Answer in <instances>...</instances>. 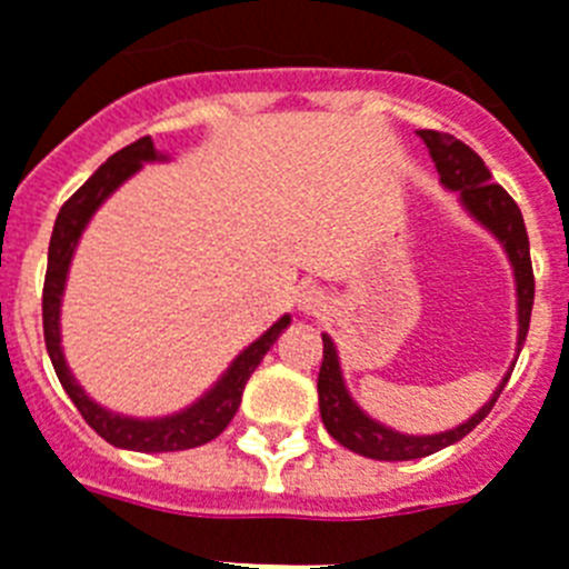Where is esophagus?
I'll return each instance as SVG.
<instances>
[{"mask_svg":"<svg viewBox=\"0 0 569 569\" xmlns=\"http://www.w3.org/2000/svg\"><path fill=\"white\" fill-rule=\"evenodd\" d=\"M323 307H327V295H323L318 286H307V289H300V295H298L300 312L318 315V312H323Z\"/></svg>","mask_w":569,"mask_h":569,"instance_id":"esophagus-1","label":"esophagus"}]
</instances>
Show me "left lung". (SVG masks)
Wrapping results in <instances>:
<instances>
[{
	"mask_svg": "<svg viewBox=\"0 0 569 569\" xmlns=\"http://www.w3.org/2000/svg\"><path fill=\"white\" fill-rule=\"evenodd\" d=\"M419 138H422L425 147L431 150V159L433 164H437L442 184L460 193L462 204L469 208L471 217L480 219V222L503 242L506 254L512 260L515 283H518L520 356V347L527 341L532 300H536V274H532L529 237L527 226H523V217H520V208L515 204L512 196L500 188L498 181H491L489 167L483 164V159H480L469 144H462L460 138L437 130H419ZM509 376L512 373H506V379L500 381V388L495 390L491 402H486L483 408L477 410L469 422H462L460 428L446 433H433V437H408V433L390 431L385 425L373 422L367 413H361V408L352 402L347 388H343L336 347H332L329 336H323V361L321 373H318V402H321V419L323 425H327L329 437L338 439L343 448H350V451H356V455L361 457H370V460H419V457L433 455L439 448L455 446V442H460L466 433L475 431L477 425L486 419V413L495 408V402H498V396L503 393Z\"/></svg>",
	"mask_w": 569,
	"mask_h": 569,
	"instance_id": "8db88e82",
	"label": "left lung"
}]
</instances>
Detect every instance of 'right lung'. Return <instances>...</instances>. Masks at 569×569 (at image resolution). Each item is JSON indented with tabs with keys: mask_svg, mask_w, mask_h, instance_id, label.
Listing matches in <instances>:
<instances>
[{
	"mask_svg": "<svg viewBox=\"0 0 569 569\" xmlns=\"http://www.w3.org/2000/svg\"><path fill=\"white\" fill-rule=\"evenodd\" d=\"M156 159H159V152L152 147L150 136L138 138V141H132V144L114 152V156H109L107 164H100L92 173V179L69 196V202L60 208L54 231H51L49 269H46V286H42V332H46V350L51 356L57 379H60V385H63L71 402H74V408L80 410V417L89 422V428H94L100 437L107 439L109 446L130 448V451H150V455H156V451H184V448L204 446V442H211V439H217L219 433L226 431L228 422L237 413V408H240L246 381L251 379V373L257 370L262 356L269 352L271 343L277 341V336L289 327V315H283L266 336H260L248 350L240 352V358L228 367V373L217 381V388L211 393L202 396L199 402L190 405L181 413H176V417H118V413H109L100 405H94L80 390L78 381L71 379L63 350H60V298H63L66 271H69L74 246H78L89 217L98 211V204L121 181H127L136 170H141L144 161Z\"/></svg>",
	"mask_w": 569,
	"mask_h": 569,
	"instance_id": "obj_1",
	"label": "right lung"
}]
</instances>
